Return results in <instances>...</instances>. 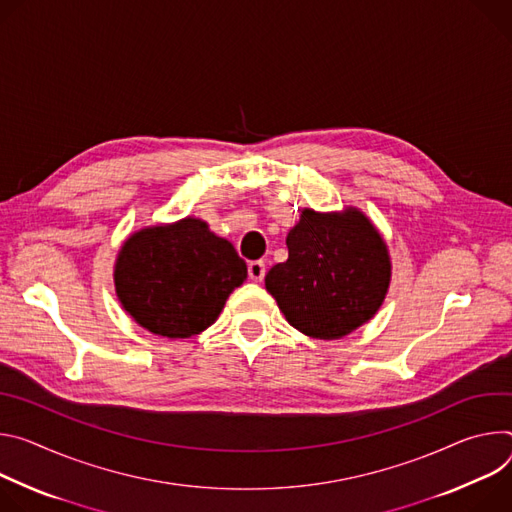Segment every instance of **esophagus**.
Instances as JSON below:
<instances>
[{
    "mask_svg": "<svg viewBox=\"0 0 512 512\" xmlns=\"http://www.w3.org/2000/svg\"><path fill=\"white\" fill-rule=\"evenodd\" d=\"M264 274H266V266H264L262 260H252V262H248V276H250V280L260 282V280L264 278Z\"/></svg>",
    "mask_w": 512,
    "mask_h": 512,
    "instance_id": "1",
    "label": "esophagus"
}]
</instances>
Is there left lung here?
I'll return each mask as SVG.
<instances>
[{
    "label": "left lung",
    "mask_w": 512,
    "mask_h": 512,
    "mask_svg": "<svg viewBox=\"0 0 512 512\" xmlns=\"http://www.w3.org/2000/svg\"><path fill=\"white\" fill-rule=\"evenodd\" d=\"M287 248L289 260L272 266L264 282L295 329L339 339L376 315L390 285V256L360 209H303Z\"/></svg>",
    "instance_id": "left-lung-1"
}]
</instances>
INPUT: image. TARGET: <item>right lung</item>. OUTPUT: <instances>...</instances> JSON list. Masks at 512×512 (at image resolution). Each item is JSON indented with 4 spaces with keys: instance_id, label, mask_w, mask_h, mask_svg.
Masks as SVG:
<instances>
[{
    "instance_id": "1",
    "label": "right lung",
    "mask_w": 512,
    "mask_h": 512,
    "mask_svg": "<svg viewBox=\"0 0 512 512\" xmlns=\"http://www.w3.org/2000/svg\"><path fill=\"white\" fill-rule=\"evenodd\" d=\"M248 276L232 242L197 217L132 234L113 280L122 307L154 335L185 339L219 317L227 297Z\"/></svg>"
}]
</instances>
